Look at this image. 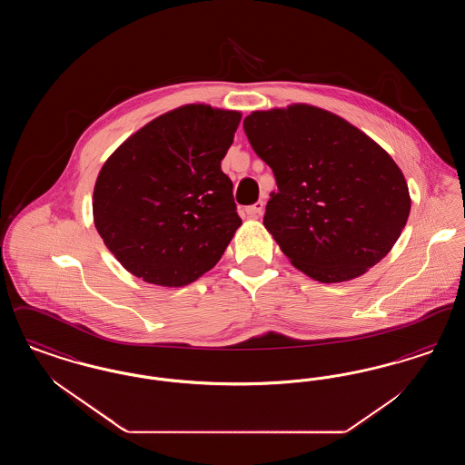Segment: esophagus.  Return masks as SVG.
Instances as JSON below:
<instances>
[{
  "label": "esophagus",
  "instance_id": "obj_1",
  "mask_svg": "<svg viewBox=\"0 0 465 465\" xmlns=\"http://www.w3.org/2000/svg\"><path fill=\"white\" fill-rule=\"evenodd\" d=\"M263 207H265V203L260 200V202H256V203L245 207V214H247L249 218H258V216L263 213Z\"/></svg>",
  "mask_w": 465,
  "mask_h": 465
}]
</instances>
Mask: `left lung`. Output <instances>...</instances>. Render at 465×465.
I'll use <instances>...</instances> for the list:
<instances>
[{
  "label": "left lung",
  "instance_id": "left-lung-1",
  "mask_svg": "<svg viewBox=\"0 0 465 465\" xmlns=\"http://www.w3.org/2000/svg\"><path fill=\"white\" fill-rule=\"evenodd\" d=\"M243 133L277 181L263 224L292 265L330 284L387 256L411 200L396 162L373 139L307 104L254 111Z\"/></svg>",
  "mask_w": 465,
  "mask_h": 465
}]
</instances>
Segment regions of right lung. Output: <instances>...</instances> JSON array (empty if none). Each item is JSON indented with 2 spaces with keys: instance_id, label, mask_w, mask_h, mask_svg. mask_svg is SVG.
Returning <instances> with one entry per match:
<instances>
[{
  "instance_id": "add662e5",
  "label": "right lung",
  "mask_w": 465,
  "mask_h": 465,
  "mask_svg": "<svg viewBox=\"0 0 465 465\" xmlns=\"http://www.w3.org/2000/svg\"><path fill=\"white\" fill-rule=\"evenodd\" d=\"M239 124V111L181 106L106 160L94 188V223L133 275L181 288L222 260L242 224L222 171Z\"/></svg>"
}]
</instances>
